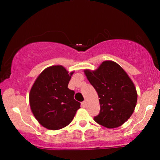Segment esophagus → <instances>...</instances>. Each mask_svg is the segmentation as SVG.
<instances>
[{
	"label": "esophagus",
	"instance_id": "1",
	"mask_svg": "<svg viewBox=\"0 0 160 160\" xmlns=\"http://www.w3.org/2000/svg\"><path fill=\"white\" fill-rule=\"evenodd\" d=\"M81 105H82V108H85L86 107V102H85V101H84V102H82V103H81Z\"/></svg>",
	"mask_w": 160,
	"mask_h": 160
}]
</instances>
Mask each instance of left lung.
I'll return each instance as SVG.
<instances>
[{"label": "left lung", "mask_w": 160, "mask_h": 160, "mask_svg": "<svg viewBox=\"0 0 160 160\" xmlns=\"http://www.w3.org/2000/svg\"><path fill=\"white\" fill-rule=\"evenodd\" d=\"M99 98L100 113L97 123L108 128L122 126L135 111L138 94L132 80L117 62L104 61L95 71L84 70Z\"/></svg>", "instance_id": "obj_1"}]
</instances>
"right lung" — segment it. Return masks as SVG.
Returning <instances> with one entry per match:
<instances>
[{
  "mask_svg": "<svg viewBox=\"0 0 160 160\" xmlns=\"http://www.w3.org/2000/svg\"><path fill=\"white\" fill-rule=\"evenodd\" d=\"M74 71L69 74L62 65L47 68L31 88L29 103L33 115L42 126L49 130L65 127L80 108L74 92L68 88Z\"/></svg>",
  "mask_w": 160,
  "mask_h": 160,
  "instance_id": "obj_1",
  "label": "right lung"
}]
</instances>
